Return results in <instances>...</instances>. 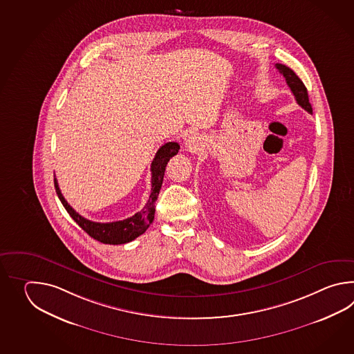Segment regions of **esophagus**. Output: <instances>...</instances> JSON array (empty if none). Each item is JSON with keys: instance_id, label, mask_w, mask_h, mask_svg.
<instances>
[{"instance_id": "esophagus-1", "label": "esophagus", "mask_w": 354, "mask_h": 354, "mask_svg": "<svg viewBox=\"0 0 354 354\" xmlns=\"http://www.w3.org/2000/svg\"><path fill=\"white\" fill-rule=\"evenodd\" d=\"M196 145H197L196 136H188V139L186 140V148H187V151H195Z\"/></svg>"}]
</instances>
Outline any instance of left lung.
<instances>
[{"mask_svg":"<svg viewBox=\"0 0 354 354\" xmlns=\"http://www.w3.org/2000/svg\"><path fill=\"white\" fill-rule=\"evenodd\" d=\"M276 68L279 69V73L286 78L287 84H288L291 92L294 93L297 104H299L304 110H306L308 113H313V107H311V104L308 102V90H306L305 84H304L300 78H299V75H296L294 71H292L291 68L285 66V64L276 63Z\"/></svg>","mask_w":354,"mask_h":354,"instance_id":"1","label":"left lung"}]
</instances>
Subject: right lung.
I'll list each match as a JSON object with an SVG mask.
<instances>
[{
	"label": "right lung",
	"instance_id": "add662e5",
	"mask_svg": "<svg viewBox=\"0 0 354 354\" xmlns=\"http://www.w3.org/2000/svg\"><path fill=\"white\" fill-rule=\"evenodd\" d=\"M180 151V145L174 142H169L159 148L156 153V157L151 162V196L148 203H145L143 210L138 211L136 215L131 218L113 221V223H95L86 218L81 216L77 211L71 207V205L66 201V198L60 192L59 186L57 178H54V186L57 195L59 197L60 203H63L64 209L67 210L71 218L75 220L78 225L82 227L86 233L90 235L91 238L101 241L104 244H125L129 241H134L139 235L145 233V230L151 226L154 220L156 214V201L158 198L159 191L163 183L165 171H166L167 163L169 159L176 156Z\"/></svg>",
	"mask_w": 354,
	"mask_h": 354
}]
</instances>
